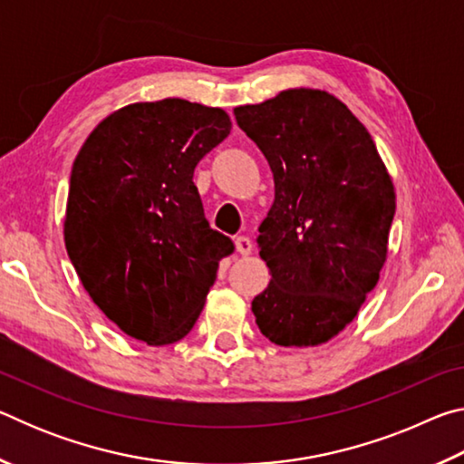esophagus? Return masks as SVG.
<instances>
[{"instance_id":"1","label":"esophagus","mask_w":464,"mask_h":464,"mask_svg":"<svg viewBox=\"0 0 464 464\" xmlns=\"http://www.w3.org/2000/svg\"><path fill=\"white\" fill-rule=\"evenodd\" d=\"M235 247H237L241 256H249L251 249H254V243H251V239L246 237V235H239V237L235 239Z\"/></svg>"}]
</instances>
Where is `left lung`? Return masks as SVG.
Returning a JSON list of instances; mask_svg holds the SVG:
<instances>
[{"instance_id": "left-lung-1", "label": "left lung", "mask_w": 464, "mask_h": 464, "mask_svg": "<svg viewBox=\"0 0 464 464\" xmlns=\"http://www.w3.org/2000/svg\"><path fill=\"white\" fill-rule=\"evenodd\" d=\"M233 114L274 176L257 237L272 280L251 301L256 324L286 348L324 343L379 282L392 182L364 124L332 93L286 90Z\"/></svg>"}]
</instances>
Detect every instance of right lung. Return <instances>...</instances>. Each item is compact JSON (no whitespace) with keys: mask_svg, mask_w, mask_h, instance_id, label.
Masks as SVG:
<instances>
[{"mask_svg":"<svg viewBox=\"0 0 464 464\" xmlns=\"http://www.w3.org/2000/svg\"><path fill=\"white\" fill-rule=\"evenodd\" d=\"M221 108L166 98L121 108L85 139L69 178L65 247L83 288L149 345L190 332L235 251L204 217L194 168L227 139Z\"/></svg>","mask_w":464,"mask_h":464,"instance_id":"obj_1","label":"right lung"}]
</instances>
